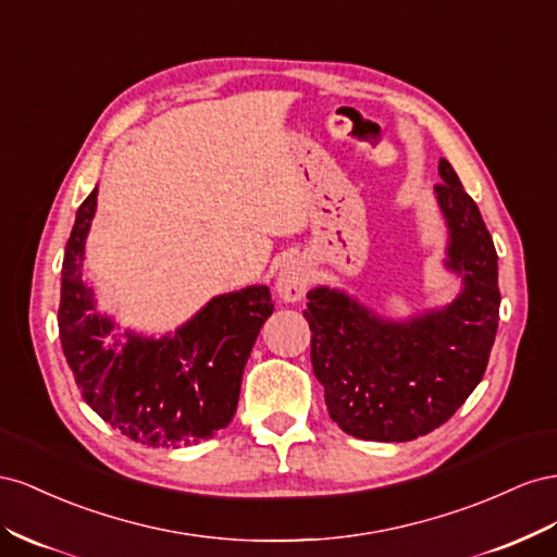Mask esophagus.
Here are the masks:
<instances>
[{"instance_id": "obj_1", "label": "esophagus", "mask_w": 557, "mask_h": 557, "mask_svg": "<svg viewBox=\"0 0 557 557\" xmlns=\"http://www.w3.org/2000/svg\"><path fill=\"white\" fill-rule=\"evenodd\" d=\"M275 287L282 300L287 304H296L306 296L308 289V273H306V263L298 257H289L280 263L277 277H275Z\"/></svg>"}]
</instances>
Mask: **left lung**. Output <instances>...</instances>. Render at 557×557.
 <instances>
[{"instance_id": "left-lung-1", "label": "left lung", "mask_w": 557, "mask_h": 557, "mask_svg": "<svg viewBox=\"0 0 557 557\" xmlns=\"http://www.w3.org/2000/svg\"><path fill=\"white\" fill-rule=\"evenodd\" d=\"M438 174L434 196L448 228L443 268L459 277L450 304L389 320L343 289L308 292L310 359L329 416L363 441L401 443L434 432L481 383L495 343V245L446 158Z\"/></svg>"}]
</instances>
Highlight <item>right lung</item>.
I'll return each instance as SVG.
<instances>
[{"label":"right lung","mask_w":557,"mask_h":557,"mask_svg":"<svg viewBox=\"0 0 557 557\" xmlns=\"http://www.w3.org/2000/svg\"><path fill=\"white\" fill-rule=\"evenodd\" d=\"M95 208L98 186L76 210L62 261V352L84 401L121 434L151 448L194 446L235 416L245 363L275 308L270 289L251 284L219 294L161 338L121 333L114 317L98 312L95 292L84 282Z\"/></svg>","instance_id":"obj_1"}]
</instances>
